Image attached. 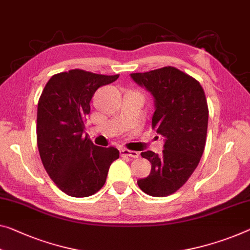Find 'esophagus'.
<instances>
[{"mask_svg":"<svg viewBox=\"0 0 250 250\" xmlns=\"http://www.w3.org/2000/svg\"><path fill=\"white\" fill-rule=\"evenodd\" d=\"M121 155L122 156H128V157H133V159H137L140 154L138 152L135 151H129V149H121Z\"/></svg>","mask_w":250,"mask_h":250,"instance_id":"34e87169","label":"esophagus"}]
</instances>
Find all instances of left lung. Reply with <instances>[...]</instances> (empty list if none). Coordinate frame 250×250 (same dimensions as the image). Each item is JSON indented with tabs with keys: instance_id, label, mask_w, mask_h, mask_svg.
Here are the masks:
<instances>
[{
	"instance_id": "1",
	"label": "left lung",
	"mask_w": 250,
	"mask_h": 250,
	"mask_svg": "<svg viewBox=\"0 0 250 250\" xmlns=\"http://www.w3.org/2000/svg\"><path fill=\"white\" fill-rule=\"evenodd\" d=\"M130 77L154 96L152 127L165 138L161 155L141 153L152 168L137 184L152 197H167L189 180L205 151L209 117L205 90L197 79L171 66Z\"/></svg>"
}]
</instances>
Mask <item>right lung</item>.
<instances>
[{
    "label": "right lung",
    "instance_id": "1",
    "mask_svg": "<svg viewBox=\"0 0 250 250\" xmlns=\"http://www.w3.org/2000/svg\"><path fill=\"white\" fill-rule=\"evenodd\" d=\"M118 77L71 69L53 75L42 90L38 148L50 178L70 197H89L101 190L110 164L120 157L117 148L97 146L83 134L95 91Z\"/></svg>",
    "mask_w": 250,
    "mask_h": 250
}]
</instances>
